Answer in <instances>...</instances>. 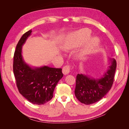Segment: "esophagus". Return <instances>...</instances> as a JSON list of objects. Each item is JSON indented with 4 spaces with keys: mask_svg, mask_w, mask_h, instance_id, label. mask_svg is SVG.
Instances as JSON below:
<instances>
[{
    "mask_svg": "<svg viewBox=\"0 0 129 129\" xmlns=\"http://www.w3.org/2000/svg\"><path fill=\"white\" fill-rule=\"evenodd\" d=\"M71 71V66L69 65H66L62 68V73L64 75H67Z\"/></svg>",
    "mask_w": 129,
    "mask_h": 129,
    "instance_id": "obj_1",
    "label": "esophagus"
}]
</instances>
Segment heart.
Instances as JSON below:
<instances>
[{
	"mask_svg": "<svg viewBox=\"0 0 129 129\" xmlns=\"http://www.w3.org/2000/svg\"><path fill=\"white\" fill-rule=\"evenodd\" d=\"M91 31L87 28H82L69 34L63 42V48L70 50L76 48L86 42L80 55L83 57L91 53L99 44L100 40L97 37L89 39L91 37Z\"/></svg>",
	"mask_w": 129,
	"mask_h": 129,
	"instance_id": "b5f03b06",
	"label": "heart"
}]
</instances>
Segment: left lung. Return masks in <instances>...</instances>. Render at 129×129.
I'll return each mask as SVG.
<instances>
[{
  "label": "left lung",
  "instance_id": "8db88e82",
  "mask_svg": "<svg viewBox=\"0 0 129 129\" xmlns=\"http://www.w3.org/2000/svg\"><path fill=\"white\" fill-rule=\"evenodd\" d=\"M117 63L110 59L107 72L100 79H94L84 74L76 76L75 95L80 102L91 104L99 102L111 89L114 83Z\"/></svg>",
  "mask_w": 129,
  "mask_h": 129
}]
</instances>
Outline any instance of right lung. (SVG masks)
<instances>
[{
    "label": "right lung",
    "mask_w": 129,
    "mask_h": 129,
    "mask_svg": "<svg viewBox=\"0 0 129 129\" xmlns=\"http://www.w3.org/2000/svg\"><path fill=\"white\" fill-rule=\"evenodd\" d=\"M31 33L30 29L23 34L16 46L13 73L19 92L30 102L41 105L52 99L54 89L63 74L61 68L46 66L32 68L25 63L21 54L22 46Z\"/></svg>",
    "instance_id": "add662e5"
}]
</instances>
